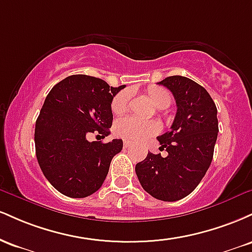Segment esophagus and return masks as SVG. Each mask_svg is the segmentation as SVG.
I'll list each match as a JSON object with an SVG mask.
<instances>
[{"mask_svg": "<svg viewBox=\"0 0 252 252\" xmlns=\"http://www.w3.org/2000/svg\"><path fill=\"white\" fill-rule=\"evenodd\" d=\"M123 146H124V148H129V147H131V146H132V142H131V141L124 140V142H123Z\"/></svg>", "mask_w": 252, "mask_h": 252, "instance_id": "obj_1", "label": "esophagus"}]
</instances>
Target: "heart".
Here are the masks:
<instances>
[{"instance_id":"b5f03b06","label":"heart","mask_w":252,"mask_h":252,"mask_svg":"<svg viewBox=\"0 0 252 252\" xmlns=\"http://www.w3.org/2000/svg\"><path fill=\"white\" fill-rule=\"evenodd\" d=\"M147 94L154 105L158 109L168 108L172 103V94L167 89L152 85L147 89ZM130 100L129 91H122L114 97L111 102V111L115 115H122L128 110ZM158 131V123L153 121H143L135 117H124L117 121L115 132L121 137L131 141H140L154 135Z\"/></svg>"}]
</instances>
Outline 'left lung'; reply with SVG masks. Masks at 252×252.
Masks as SVG:
<instances>
[{"label":"left lung","mask_w":252,"mask_h":252,"mask_svg":"<svg viewBox=\"0 0 252 252\" xmlns=\"http://www.w3.org/2000/svg\"><path fill=\"white\" fill-rule=\"evenodd\" d=\"M158 84L172 92L178 108L169 131L158 137L168 155L148 153L135 170L147 193L176 201L195 189L212 162L219 131L217 106L209 92L189 78L172 76Z\"/></svg>","instance_id":"obj_1"}]
</instances>
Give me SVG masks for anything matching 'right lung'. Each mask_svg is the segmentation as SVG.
I'll use <instances>...</instances> for the list:
<instances>
[{"instance_id":"1","label":"right lung","mask_w":252,"mask_h":252,"mask_svg":"<svg viewBox=\"0 0 252 252\" xmlns=\"http://www.w3.org/2000/svg\"><path fill=\"white\" fill-rule=\"evenodd\" d=\"M123 88L74 74L54 85L46 97L34 132L36 158L46 179L63 195L85 198L102 187L123 141L89 142L86 136L110 134L111 102Z\"/></svg>"}]
</instances>
